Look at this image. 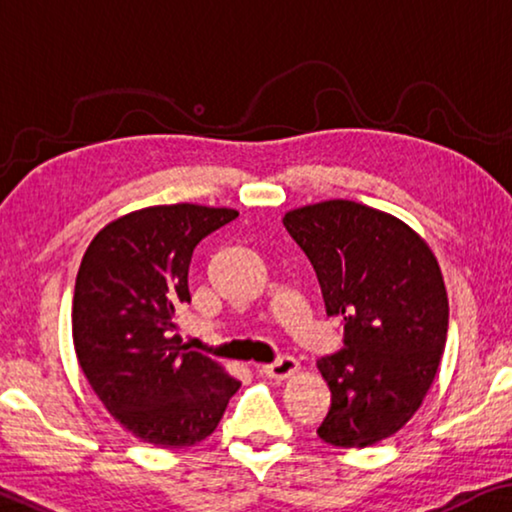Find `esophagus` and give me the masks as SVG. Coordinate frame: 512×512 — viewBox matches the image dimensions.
Returning <instances> with one entry per match:
<instances>
[{
    "label": "esophagus",
    "mask_w": 512,
    "mask_h": 512,
    "mask_svg": "<svg viewBox=\"0 0 512 512\" xmlns=\"http://www.w3.org/2000/svg\"><path fill=\"white\" fill-rule=\"evenodd\" d=\"M297 371H299V362L290 355L276 359L273 364L259 366V373L266 378H273V380H287V378H292Z\"/></svg>",
    "instance_id": "34e87169"
}]
</instances>
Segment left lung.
Returning a JSON list of instances; mask_svg holds the SVG:
<instances>
[{"label": "left lung", "instance_id": "obj_1", "mask_svg": "<svg viewBox=\"0 0 512 512\" xmlns=\"http://www.w3.org/2000/svg\"><path fill=\"white\" fill-rule=\"evenodd\" d=\"M283 225L345 331V348L318 362L331 390L318 436L369 448L397 434L434 385L448 338L441 266L413 227L357 201L294 208Z\"/></svg>", "mask_w": 512, "mask_h": 512}]
</instances>
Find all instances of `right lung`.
<instances>
[{"mask_svg": "<svg viewBox=\"0 0 512 512\" xmlns=\"http://www.w3.org/2000/svg\"><path fill=\"white\" fill-rule=\"evenodd\" d=\"M234 218V208L148 206L109 222L81 259L71 311L78 364L104 408L143 443L204 441L241 387L171 336L178 306L190 304L192 250Z\"/></svg>", "mask_w": 512, "mask_h": 512, "instance_id": "1", "label": "right lung"}]
</instances>
